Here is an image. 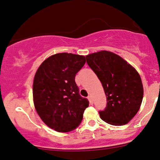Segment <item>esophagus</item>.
Listing matches in <instances>:
<instances>
[{
  "label": "esophagus",
  "instance_id": "esophagus-1",
  "mask_svg": "<svg viewBox=\"0 0 160 160\" xmlns=\"http://www.w3.org/2000/svg\"><path fill=\"white\" fill-rule=\"evenodd\" d=\"M88 100H89V102H90L91 104H93V99H92V98L91 95L88 96Z\"/></svg>",
  "mask_w": 160,
  "mask_h": 160
}]
</instances>
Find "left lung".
Wrapping results in <instances>:
<instances>
[{"mask_svg": "<svg viewBox=\"0 0 160 160\" xmlns=\"http://www.w3.org/2000/svg\"><path fill=\"white\" fill-rule=\"evenodd\" d=\"M87 62L101 82L107 105L101 119L112 125L128 124L138 111L143 96L141 76L132 65L113 52L100 51L86 56Z\"/></svg>", "mask_w": 160, "mask_h": 160, "instance_id": "obj_1", "label": "left lung"}]
</instances>
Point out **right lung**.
<instances>
[{"mask_svg":"<svg viewBox=\"0 0 160 160\" xmlns=\"http://www.w3.org/2000/svg\"><path fill=\"white\" fill-rule=\"evenodd\" d=\"M85 57L71 53L54 54L41 63L33 80L35 108L50 128L67 132L79 125L89 106L79 95L76 74L84 66Z\"/></svg>","mask_w":160,"mask_h":160,"instance_id":"right-lung-1","label":"right lung"}]
</instances>
